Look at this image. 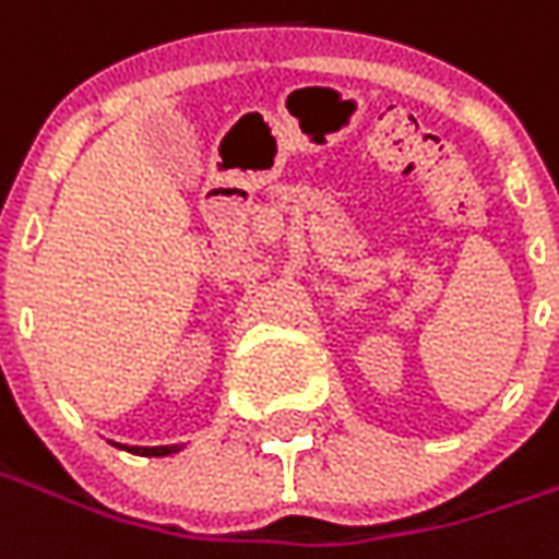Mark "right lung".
<instances>
[{"label":"right lung","mask_w":559,"mask_h":559,"mask_svg":"<svg viewBox=\"0 0 559 559\" xmlns=\"http://www.w3.org/2000/svg\"><path fill=\"white\" fill-rule=\"evenodd\" d=\"M132 454H142V456H163V454H171V451H175V444H171V448H166V444H163V448H130Z\"/></svg>","instance_id":"add662e5"}]
</instances>
